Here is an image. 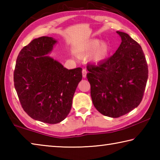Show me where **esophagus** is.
<instances>
[{
  "mask_svg": "<svg viewBox=\"0 0 160 160\" xmlns=\"http://www.w3.org/2000/svg\"><path fill=\"white\" fill-rule=\"evenodd\" d=\"M87 73H88V71H87L86 69H82V76L83 78H86Z\"/></svg>",
  "mask_w": 160,
  "mask_h": 160,
  "instance_id": "esophagus-1",
  "label": "esophagus"
}]
</instances>
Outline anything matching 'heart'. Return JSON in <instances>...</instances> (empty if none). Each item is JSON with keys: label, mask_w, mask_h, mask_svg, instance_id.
Wrapping results in <instances>:
<instances>
[{"label": "heart", "mask_w": 160, "mask_h": 160, "mask_svg": "<svg viewBox=\"0 0 160 160\" xmlns=\"http://www.w3.org/2000/svg\"><path fill=\"white\" fill-rule=\"evenodd\" d=\"M109 48L107 43H102L98 39L91 40L83 45L78 51V54L80 56H88L95 53L92 56V60L94 62H99L107 57Z\"/></svg>", "instance_id": "1"}]
</instances>
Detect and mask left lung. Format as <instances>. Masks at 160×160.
<instances>
[{"instance_id":"left-lung-1","label":"left lung","mask_w":160,"mask_h":160,"mask_svg":"<svg viewBox=\"0 0 160 160\" xmlns=\"http://www.w3.org/2000/svg\"><path fill=\"white\" fill-rule=\"evenodd\" d=\"M116 53L98 65H88L87 78L94 107L112 118L123 116L141 102L148 78V67L140 45L122 32Z\"/></svg>"}]
</instances>
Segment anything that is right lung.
Segmentation results:
<instances>
[{"label":"right lung","mask_w":160,"mask_h":160,"mask_svg":"<svg viewBox=\"0 0 160 160\" xmlns=\"http://www.w3.org/2000/svg\"><path fill=\"white\" fill-rule=\"evenodd\" d=\"M55 39H34L19 53L14 85L24 111L35 120L56 124L66 118L82 78V68L68 70L48 56Z\"/></svg>","instance_id":"add662e5"}]
</instances>
